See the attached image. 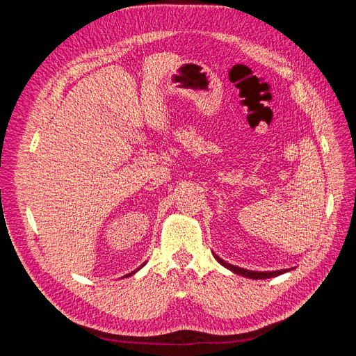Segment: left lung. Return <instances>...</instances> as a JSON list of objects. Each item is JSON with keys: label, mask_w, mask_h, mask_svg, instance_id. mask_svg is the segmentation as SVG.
I'll return each mask as SVG.
<instances>
[{"label": "left lung", "mask_w": 356, "mask_h": 356, "mask_svg": "<svg viewBox=\"0 0 356 356\" xmlns=\"http://www.w3.org/2000/svg\"><path fill=\"white\" fill-rule=\"evenodd\" d=\"M212 255L215 257V260H217L221 266H224L225 268H229L230 272L236 273V275H241L243 277H250V279H267V277H275V276H279V275H284L289 270H293V268H282V270H275V272H255V270H246V268H242V267H238V266H233L227 261H224L222 258H220L217 254Z\"/></svg>", "instance_id": "left-lung-1"}]
</instances>
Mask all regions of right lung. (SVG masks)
<instances>
[{"label": "right lung", "instance_id": "obj_1", "mask_svg": "<svg viewBox=\"0 0 356 356\" xmlns=\"http://www.w3.org/2000/svg\"><path fill=\"white\" fill-rule=\"evenodd\" d=\"M144 264H145V263H144ZM144 264H143V266H144ZM143 266H141V267H143ZM141 267H139V268H141ZM139 268H136V270H134L132 273H129V275H126V276H123V277H127V276H132V275H135V273L139 270ZM123 277H122V279H123Z\"/></svg>", "mask_w": 356, "mask_h": 356}]
</instances>
